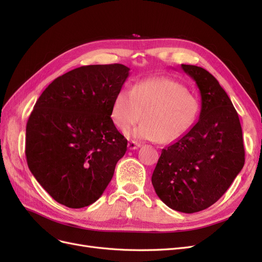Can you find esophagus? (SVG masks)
Returning a JSON list of instances; mask_svg holds the SVG:
<instances>
[{"label":"esophagus","mask_w":262,"mask_h":262,"mask_svg":"<svg viewBox=\"0 0 262 262\" xmlns=\"http://www.w3.org/2000/svg\"><path fill=\"white\" fill-rule=\"evenodd\" d=\"M141 146L140 143H138V142H134V141H130L128 143V148L129 149H137Z\"/></svg>","instance_id":"1"}]
</instances>
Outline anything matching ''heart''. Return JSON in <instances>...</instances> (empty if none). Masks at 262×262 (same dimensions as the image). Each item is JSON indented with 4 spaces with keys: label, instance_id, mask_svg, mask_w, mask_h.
<instances>
[{
    "label": "heart",
    "instance_id": "b5f03b06",
    "mask_svg": "<svg viewBox=\"0 0 262 262\" xmlns=\"http://www.w3.org/2000/svg\"><path fill=\"white\" fill-rule=\"evenodd\" d=\"M110 115L121 131L139 122L142 115L143 122L131 132L132 137L171 143L192 128L199 102L178 82L156 77L137 83L132 91L118 92Z\"/></svg>",
    "mask_w": 262,
    "mask_h": 262
}]
</instances>
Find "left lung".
Wrapping results in <instances>:
<instances>
[{
	"mask_svg": "<svg viewBox=\"0 0 262 262\" xmlns=\"http://www.w3.org/2000/svg\"><path fill=\"white\" fill-rule=\"evenodd\" d=\"M201 95L199 120L162 149L152 175L158 198L172 210L194 213L215 203L245 164L242 125L226 92L207 70L181 64Z\"/></svg>",
	"mask_w": 262,
	"mask_h": 262,
	"instance_id": "obj_1",
	"label": "left lung"
}]
</instances>
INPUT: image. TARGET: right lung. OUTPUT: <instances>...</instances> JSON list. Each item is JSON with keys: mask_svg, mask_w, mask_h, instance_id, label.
Instances as JSON below:
<instances>
[{"mask_svg": "<svg viewBox=\"0 0 262 262\" xmlns=\"http://www.w3.org/2000/svg\"><path fill=\"white\" fill-rule=\"evenodd\" d=\"M129 71L118 63L70 71L47 87L29 116L25 149L29 170L68 208L97 201L125 154L128 141L110 114Z\"/></svg>", "mask_w": 262, "mask_h": 262, "instance_id": "obj_1", "label": "right lung"}]
</instances>
